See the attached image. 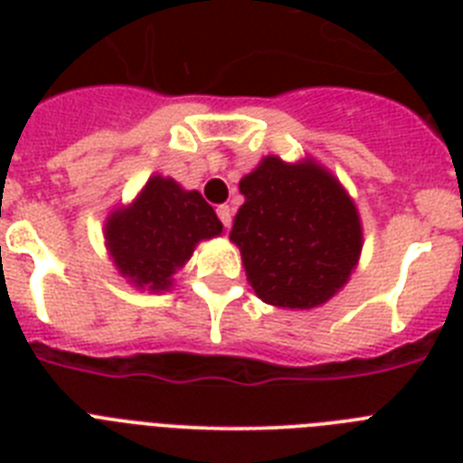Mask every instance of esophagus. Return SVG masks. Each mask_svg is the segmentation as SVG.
<instances>
[{
  "label": "esophagus",
  "instance_id": "1",
  "mask_svg": "<svg viewBox=\"0 0 463 463\" xmlns=\"http://www.w3.org/2000/svg\"><path fill=\"white\" fill-rule=\"evenodd\" d=\"M216 213H218V218H221V223L225 225V228H231V221H232V211H231V206H218L216 209Z\"/></svg>",
  "mask_w": 463,
  "mask_h": 463
}]
</instances>
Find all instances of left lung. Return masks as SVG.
Here are the masks:
<instances>
[{
	"label": "left lung",
	"instance_id": "8db88e82",
	"mask_svg": "<svg viewBox=\"0 0 463 463\" xmlns=\"http://www.w3.org/2000/svg\"><path fill=\"white\" fill-rule=\"evenodd\" d=\"M232 221L247 281L267 305L312 309L336 296L358 267L363 223L344 184L315 158L264 156L240 180Z\"/></svg>",
	"mask_w": 463,
	"mask_h": 463
}]
</instances>
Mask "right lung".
I'll return each instance as SVG.
<instances>
[{
	"label": "right lung",
	"instance_id": "obj_1",
	"mask_svg": "<svg viewBox=\"0 0 463 463\" xmlns=\"http://www.w3.org/2000/svg\"><path fill=\"white\" fill-rule=\"evenodd\" d=\"M223 223L196 189L173 177L151 175L132 203L105 218V247L118 274L134 288H173V276L189 261L202 240L218 238Z\"/></svg>",
	"mask_w": 463,
	"mask_h": 463
}]
</instances>
